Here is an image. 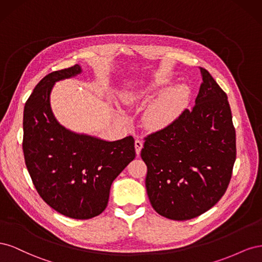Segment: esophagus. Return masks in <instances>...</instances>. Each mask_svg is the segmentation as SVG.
I'll list each match as a JSON object with an SVG mask.
<instances>
[{
    "label": "esophagus",
    "instance_id": "obj_1",
    "mask_svg": "<svg viewBox=\"0 0 262 262\" xmlns=\"http://www.w3.org/2000/svg\"><path fill=\"white\" fill-rule=\"evenodd\" d=\"M134 146H136V152H137V154L139 155V154L141 153L142 147H143V142H142V141L139 140V139H137L136 142H134Z\"/></svg>",
    "mask_w": 262,
    "mask_h": 262
}]
</instances>
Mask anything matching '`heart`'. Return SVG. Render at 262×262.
<instances>
[{
	"mask_svg": "<svg viewBox=\"0 0 262 262\" xmlns=\"http://www.w3.org/2000/svg\"><path fill=\"white\" fill-rule=\"evenodd\" d=\"M166 83L165 80L157 77L155 82L148 86L147 89L131 92L124 95L125 102H134L139 99L146 97L154 90L163 86ZM190 96V91L186 85H177L169 89L158 96L150 104L144 116L146 124L152 129H163L171 124L180 116L186 108Z\"/></svg>",
	"mask_w": 262,
	"mask_h": 262,
	"instance_id": "b5f03b06",
	"label": "heart"
}]
</instances>
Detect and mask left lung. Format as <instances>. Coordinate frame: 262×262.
Masks as SVG:
<instances>
[{"label": "left lung", "instance_id": "1", "mask_svg": "<svg viewBox=\"0 0 262 262\" xmlns=\"http://www.w3.org/2000/svg\"><path fill=\"white\" fill-rule=\"evenodd\" d=\"M191 110L144 138L145 187L160 215L191 220L215 205L232 178L236 132L227 95L207 70Z\"/></svg>", "mask_w": 262, "mask_h": 262}]
</instances>
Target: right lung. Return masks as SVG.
Segmentation results:
<instances>
[{"mask_svg": "<svg viewBox=\"0 0 262 262\" xmlns=\"http://www.w3.org/2000/svg\"><path fill=\"white\" fill-rule=\"evenodd\" d=\"M81 67L54 71L37 84L24 108L23 152L41 199L71 219L99 215L113 181L136 157L134 139L107 142L59 124L50 108L55 82L81 73Z\"/></svg>", "mask_w": 262, "mask_h": 262, "instance_id": "right-lung-1", "label": "right lung"}]
</instances>
